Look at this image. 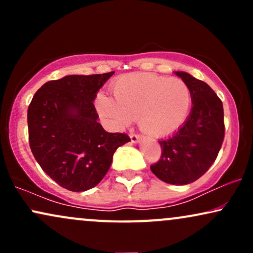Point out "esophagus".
<instances>
[{
	"instance_id": "34e87169",
	"label": "esophagus",
	"mask_w": 253,
	"mask_h": 253,
	"mask_svg": "<svg viewBox=\"0 0 253 253\" xmlns=\"http://www.w3.org/2000/svg\"><path fill=\"white\" fill-rule=\"evenodd\" d=\"M129 136H130V140H132V143H138V141L140 140V135L136 134V133H130Z\"/></svg>"
}]
</instances>
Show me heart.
Returning a JSON list of instances; mask_svg holds the SVG:
<instances>
[{
    "mask_svg": "<svg viewBox=\"0 0 253 253\" xmlns=\"http://www.w3.org/2000/svg\"><path fill=\"white\" fill-rule=\"evenodd\" d=\"M114 100L98 94L97 112L117 128L128 126L133 119L144 132L164 136L178 129L191 108V90L181 78L153 74L124 76L113 83Z\"/></svg>",
    "mask_w": 253,
    "mask_h": 253,
    "instance_id": "heart-1",
    "label": "heart"
}]
</instances>
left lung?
<instances>
[{"mask_svg":"<svg viewBox=\"0 0 253 253\" xmlns=\"http://www.w3.org/2000/svg\"><path fill=\"white\" fill-rule=\"evenodd\" d=\"M189 85L193 108L175 134L159 140L162 155L151 170L170 184H188L205 175L215 162L225 136L222 102L203 81L176 72Z\"/></svg>","mask_w":253,"mask_h":253,"instance_id":"obj_1","label":"left lung"}]
</instances>
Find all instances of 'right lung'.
<instances>
[{
    "instance_id": "obj_1",
    "label": "right lung",
    "mask_w": 253,
    "mask_h": 253,
    "mask_svg": "<svg viewBox=\"0 0 253 253\" xmlns=\"http://www.w3.org/2000/svg\"><path fill=\"white\" fill-rule=\"evenodd\" d=\"M113 74L50 81L28 107L32 153L42 169L68 190L85 191L97 185L118 147L130 141L126 133L106 132L97 123L94 98Z\"/></svg>"
}]
</instances>
